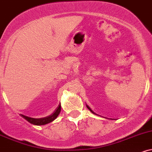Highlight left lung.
<instances>
[{
    "instance_id": "left-lung-1",
    "label": "left lung",
    "mask_w": 152,
    "mask_h": 152,
    "mask_svg": "<svg viewBox=\"0 0 152 152\" xmlns=\"http://www.w3.org/2000/svg\"><path fill=\"white\" fill-rule=\"evenodd\" d=\"M86 107H87V108H88V110H90L91 113H94V114H95V115H97L96 113H95V112H94V111H93V110H91V107H89V106H88V105H86Z\"/></svg>"
}]
</instances>
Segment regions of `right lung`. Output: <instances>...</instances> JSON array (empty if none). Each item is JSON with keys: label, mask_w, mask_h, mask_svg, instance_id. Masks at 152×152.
Instances as JSON below:
<instances>
[{"label": "right lung", "mask_w": 152, "mask_h": 152, "mask_svg": "<svg viewBox=\"0 0 152 152\" xmlns=\"http://www.w3.org/2000/svg\"><path fill=\"white\" fill-rule=\"evenodd\" d=\"M60 112H61V104L58 105V107L56 109V110L52 113L50 115L45 117V118H30V117H27L23 115H20L21 117L26 120L27 122H29L31 124H33L34 125H47V124L49 123V122L54 121L55 119L57 118L58 115H59Z\"/></svg>", "instance_id": "right-lung-1"}]
</instances>
